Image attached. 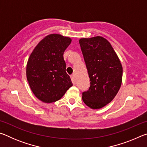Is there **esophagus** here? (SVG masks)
<instances>
[{
	"instance_id": "obj_1",
	"label": "esophagus",
	"mask_w": 147,
	"mask_h": 147,
	"mask_svg": "<svg viewBox=\"0 0 147 147\" xmlns=\"http://www.w3.org/2000/svg\"><path fill=\"white\" fill-rule=\"evenodd\" d=\"M71 80L73 82V84L74 85H75L76 84V82H75V79H74V75H71Z\"/></svg>"
}]
</instances>
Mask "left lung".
I'll return each instance as SVG.
<instances>
[{"label":"left lung","instance_id":"1","mask_svg":"<svg viewBox=\"0 0 147 147\" xmlns=\"http://www.w3.org/2000/svg\"><path fill=\"white\" fill-rule=\"evenodd\" d=\"M90 80L82 100L92 109H100L115 98L121 88L123 67L109 42L102 37L79 40Z\"/></svg>","mask_w":147,"mask_h":147}]
</instances>
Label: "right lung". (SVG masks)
Returning a JSON list of instances; mask_svg holds the SVG:
<instances>
[{"instance_id": "1", "label": "right lung", "mask_w": 147, "mask_h": 147, "mask_svg": "<svg viewBox=\"0 0 147 147\" xmlns=\"http://www.w3.org/2000/svg\"><path fill=\"white\" fill-rule=\"evenodd\" d=\"M71 39L59 34H51L39 42L30 56L26 77L35 96L43 102L60 99L73 86L66 73L63 53Z\"/></svg>"}]
</instances>
